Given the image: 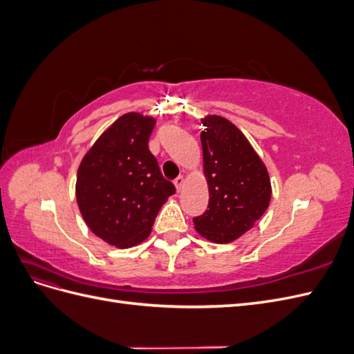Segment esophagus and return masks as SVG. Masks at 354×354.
Wrapping results in <instances>:
<instances>
[{
    "label": "esophagus",
    "instance_id": "1",
    "mask_svg": "<svg viewBox=\"0 0 354 354\" xmlns=\"http://www.w3.org/2000/svg\"><path fill=\"white\" fill-rule=\"evenodd\" d=\"M183 185H185V177H183V176H180V177H177V178L174 180V186H176L177 192L181 190V187H183Z\"/></svg>",
    "mask_w": 354,
    "mask_h": 354
}]
</instances>
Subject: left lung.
Here are the masks:
<instances>
[{"instance_id": "obj_1", "label": "left lung", "mask_w": 354, "mask_h": 354, "mask_svg": "<svg viewBox=\"0 0 354 354\" xmlns=\"http://www.w3.org/2000/svg\"><path fill=\"white\" fill-rule=\"evenodd\" d=\"M201 133L209 203L194 218L202 238L229 243L251 230L269 208V171L239 128L220 115L202 118Z\"/></svg>"}]
</instances>
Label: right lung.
<instances>
[{
	"instance_id": "1",
	"label": "right lung",
	"mask_w": 354,
	"mask_h": 354,
	"mask_svg": "<svg viewBox=\"0 0 354 354\" xmlns=\"http://www.w3.org/2000/svg\"><path fill=\"white\" fill-rule=\"evenodd\" d=\"M155 118L128 112L84 155L75 195L88 229L116 248L147 239L160 207L176 187L160 173L149 151Z\"/></svg>"
}]
</instances>
